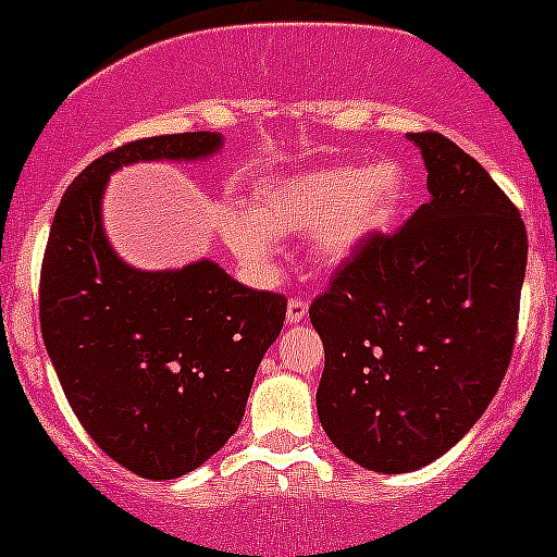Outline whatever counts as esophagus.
<instances>
[{"label": "esophagus", "instance_id": "1", "mask_svg": "<svg viewBox=\"0 0 557 557\" xmlns=\"http://www.w3.org/2000/svg\"><path fill=\"white\" fill-rule=\"evenodd\" d=\"M307 318V301L299 299V296H294V299L288 301V312H285V321L294 326V323H301Z\"/></svg>", "mask_w": 557, "mask_h": 557}]
</instances>
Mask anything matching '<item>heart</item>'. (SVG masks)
<instances>
[{
    "label": "heart",
    "instance_id": "1",
    "mask_svg": "<svg viewBox=\"0 0 557 557\" xmlns=\"http://www.w3.org/2000/svg\"><path fill=\"white\" fill-rule=\"evenodd\" d=\"M408 180L397 163L332 165L283 176L258 187L247 214L225 220V242L239 258L267 263L272 236L312 234V256L323 267L343 263L399 212Z\"/></svg>",
    "mask_w": 557,
    "mask_h": 557
}]
</instances>
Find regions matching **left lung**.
<instances>
[{"label":"left lung","mask_w":557,"mask_h":557,"mask_svg":"<svg viewBox=\"0 0 557 557\" xmlns=\"http://www.w3.org/2000/svg\"><path fill=\"white\" fill-rule=\"evenodd\" d=\"M430 201L375 234L310 305L323 339V433L367 471L438 460L487 410L511 361L528 234L493 176L446 135L410 133Z\"/></svg>","instance_id":"8db88e82"}]
</instances>
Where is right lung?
<instances>
[{
	"label": "right lung",
	"instance_id": "obj_1",
	"mask_svg": "<svg viewBox=\"0 0 557 557\" xmlns=\"http://www.w3.org/2000/svg\"><path fill=\"white\" fill-rule=\"evenodd\" d=\"M220 147L218 133H176L97 158L64 190L42 256L40 329L64 397L91 441L144 479L196 471L239 430L288 301L214 261L127 267L102 231V190L122 165L203 160Z\"/></svg>",
	"mask_w": 557,
	"mask_h": 557
}]
</instances>
